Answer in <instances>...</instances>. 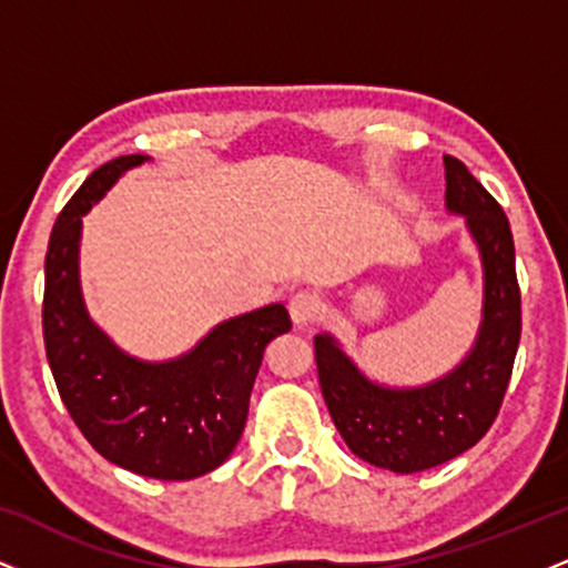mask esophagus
Returning <instances> with one entry per match:
<instances>
[{
    "label": "esophagus",
    "mask_w": 568,
    "mask_h": 568,
    "mask_svg": "<svg viewBox=\"0 0 568 568\" xmlns=\"http://www.w3.org/2000/svg\"><path fill=\"white\" fill-rule=\"evenodd\" d=\"M288 310H291V321H293V325H296V328H306V325H312V323L321 321L325 306H323V298L317 296V293H312V291H298L296 296L291 298Z\"/></svg>",
    "instance_id": "esophagus-1"
}]
</instances>
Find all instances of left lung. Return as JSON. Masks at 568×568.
Segmentation results:
<instances>
[{"mask_svg":"<svg viewBox=\"0 0 568 568\" xmlns=\"http://www.w3.org/2000/svg\"><path fill=\"white\" fill-rule=\"evenodd\" d=\"M446 165V202L467 216L486 270L484 323L459 368L419 389L368 382L338 344L315 336L317 379L349 452L393 473H422L473 448L497 419L520 342V288L510 221L465 162Z\"/></svg>","mask_w":568,"mask_h":568,"instance_id":"obj_1","label":"left lung"}]
</instances>
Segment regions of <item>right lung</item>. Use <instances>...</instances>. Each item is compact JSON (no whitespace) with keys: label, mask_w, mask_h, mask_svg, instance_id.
Returning a JSON list of instances; mask_svg holds the SVG:
<instances>
[{"label":"right lung","mask_w":568,"mask_h":568,"mask_svg":"<svg viewBox=\"0 0 568 568\" xmlns=\"http://www.w3.org/2000/svg\"><path fill=\"white\" fill-rule=\"evenodd\" d=\"M143 160L101 165L58 216L44 256V352L63 406L103 459L146 478L189 480L234 452L266 344L288 334L291 317L283 304L234 317L171 363L128 357L90 323L77 277L82 216Z\"/></svg>","instance_id":"obj_1"}]
</instances>
